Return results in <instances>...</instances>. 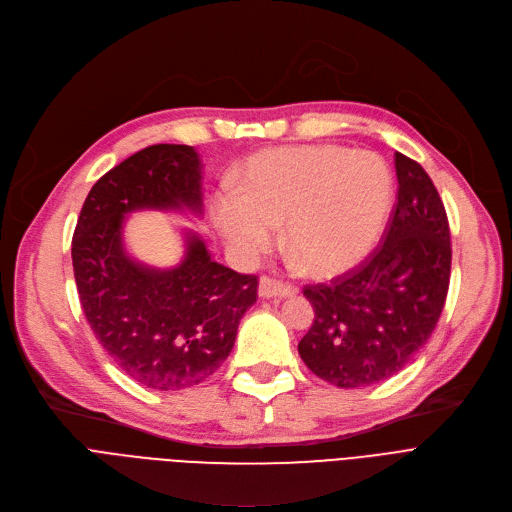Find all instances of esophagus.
<instances>
[{
	"label": "esophagus",
	"mask_w": 512,
	"mask_h": 512,
	"mask_svg": "<svg viewBox=\"0 0 512 512\" xmlns=\"http://www.w3.org/2000/svg\"><path fill=\"white\" fill-rule=\"evenodd\" d=\"M297 287L291 283H283L277 279H270V277H262L258 283V295L260 297H289L295 295Z\"/></svg>",
	"instance_id": "34e87169"
}]
</instances>
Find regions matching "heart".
<instances>
[{"label":"heart","mask_w":512,"mask_h":512,"mask_svg":"<svg viewBox=\"0 0 512 512\" xmlns=\"http://www.w3.org/2000/svg\"><path fill=\"white\" fill-rule=\"evenodd\" d=\"M237 194H219L213 221L244 258L264 250L283 223V242L302 268L333 277L378 242L393 202V173L374 153L343 146H281L252 155L235 175Z\"/></svg>","instance_id":"1"}]
</instances>
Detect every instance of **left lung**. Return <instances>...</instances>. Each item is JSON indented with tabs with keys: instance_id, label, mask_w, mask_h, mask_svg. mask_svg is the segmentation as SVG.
Segmentation results:
<instances>
[{
	"instance_id": "left-lung-1",
	"label": "left lung",
	"mask_w": 512,
	"mask_h": 512,
	"mask_svg": "<svg viewBox=\"0 0 512 512\" xmlns=\"http://www.w3.org/2000/svg\"><path fill=\"white\" fill-rule=\"evenodd\" d=\"M397 204L382 244L349 273L306 285L314 322L297 351L339 388L378 384L401 372L434 333L450 281V229L430 175L395 153Z\"/></svg>"
}]
</instances>
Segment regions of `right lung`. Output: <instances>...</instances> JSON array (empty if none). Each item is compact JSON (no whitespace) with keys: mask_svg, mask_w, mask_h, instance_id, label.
Returning a JSON list of instances; mask_svg holds the SVG:
<instances>
[{"mask_svg":"<svg viewBox=\"0 0 512 512\" xmlns=\"http://www.w3.org/2000/svg\"><path fill=\"white\" fill-rule=\"evenodd\" d=\"M202 215V163L194 146L153 144L107 171L88 192L72 237L84 316L107 355L146 388L182 390L213 376L256 302L258 277L210 258L186 231L184 260L153 268L124 248L134 210Z\"/></svg>","mask_w":512,"mask_h":512,"instance_id":"1","label":"right lung"}]
</instances>
